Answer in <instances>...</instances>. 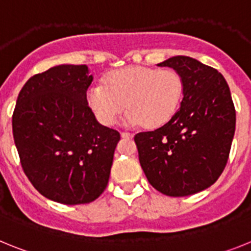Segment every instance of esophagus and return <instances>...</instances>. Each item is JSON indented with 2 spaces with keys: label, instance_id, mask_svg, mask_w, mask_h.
Wrapping results in <instances>:
<instances>
[{
  "label": "esophagus",
  "instance_id": "34e87169",
  "mask_svg": "<svg viewBox=\"0 0 251 251\" xmlns=\"http://www.w3.org/2000/svg\"><path fill=\"white\" fill-rule=\"evenodd\" d=\"M121 136H122V138L129 139V138H132L133 134H132V133H129V132H121Z\"/></svg>",
  "mask_w": 251,
  "mask_h": 251
}]
</instances>
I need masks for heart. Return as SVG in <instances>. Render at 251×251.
<instances>
[{
    "mask_svg": "<svg viewBox=\"0 0 251 251\" xmlns=\"http://www.w3.org/2000/svg\"><path fill=\"white\" fill-rule=\"evenodd\" d=\"M182 95V76L176 70L127 66L106 74L104 84H93L86 101L105 126L114 124L127 105L128 123L157 128L174 117Z\"/></svg>",
    "mask_w": 251,
    "mask_h": 251,
    "instance_id": "1",
    "label": "heart"
}]
</instances>
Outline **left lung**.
I'll use <instances>...</instances> for the list:
<instances>
[{"label":"left lung","mask_w":251,"mask_h":251,"mask_svg":"<svg viewBox=\"0 0 251 251\" xmlns=\"http://www.w3.org/2000/svg\"><path fill=\"white\" fill-rule=\"evenodd\" d=\"M159 66L175 69L183 80L179 110L168 123L134 136L148 182L172 197L210 187L223 174L235 133L236 113L225 77L188 56Z\"/></svg>","instance_id":"left-lung-1"}]
</instances>
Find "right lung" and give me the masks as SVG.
<instances>
[{
  "mask_svg": "<svg viewBox=\"0 0 251 251\" xmlns=\"http://www.w3.org/2000/svg\"><path fill=\"white\" fill-rule=\"evenodd\" d=\"M92 81L86 65L54 66L26 81L12 114L22 170L40 194L64 205L103 194L121 139L88 105Z\"/></svg>",
  "mask_w": 251,
  "mask_h": 251,
  "instance_id": "add662e5",
  "label": "right lung"
}]
</instances>
